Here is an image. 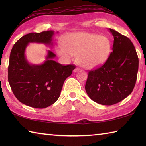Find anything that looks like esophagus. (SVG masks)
<instances>
[{
    "label": "esophagus",
    "mask_w": 146,
    "mask_h": 146,
    "mask_svg": "<svg viewBox=\"0 0 146 146\" xmlns=\"http://www.w3.org/2000/svg\"><path fill=\"white\" fill-rule=\"evenodd\" d=\"M79 70H80V69H79L78 68H76L75 69V70H73V71H74V72H75V73H76V72H77V71H78Z\"/></svg>",
    "instance_id": "esophagus-1"
}]
</instances>
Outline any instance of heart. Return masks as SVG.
<instances>
[{"instance_id":"b5f03b06","label":"heart","mask_w":146,"mask_h":146,"mask_svg":"<svg viewBox=\"0 0 146 146\" xmlns=\"http://www.w3.org/2000/svg\"><path fill=\"white\" fill-rule=\"evenodd\" d=\"M63 44L64 46L56 47L58 55L67 60L76 56V62L87 69L102 65L111 50V42L108 37L85 32L68 35L63 40Z\"/></svg>"}]
</instances>
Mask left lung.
<instances>
[{"mask_svg":"<svg viewBox=\"0 0 146 146\" xmlns=\"http://www.w3.org/2000/svg\"><path fill=\"white\" fill-rule=\"evenodd\" d=\"M114 37L113 51L105 64L88 73L86 91L91 100L110 106L130 95L137 80L138 55L129 38L109 29Z\"/></svg>","mask_w":146,"mask_h":146,"instance_id":"8db88e82","label":"left lung"}]
</instances>
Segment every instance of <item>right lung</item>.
<instances>
[{"label":"right lung","mask_w":146,"mask_h":146,"mask_svg":"<svg viewBox=\"0 0 146 146\" xmlns=\"http://www.w3.org/2000/svg\"><path fill=\"white\" fill-rule=\"evenodd\" d=\"M58 33V32H57ZM55 31L30 33L14 44L9 56L8 82L16 98L24 104L35 108H45L60 97L64 81L75 70L74 65L63 66L53 60L55 54L48 50L41 64H32L27 60L26 49L29 43L43 44L52 48Z\"/></svg>","instance_id":"obj_1"}]
</instances>
